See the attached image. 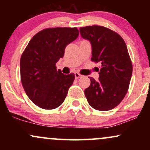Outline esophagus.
<instances>
[{"label": "esophagus", "mask_w": 150, "mask_h": 150, "mask_svg": "<svg viewBox=\"0 0 150 150\" xmlns=\"http://www.w3.org/2000/svg\"><path fill=\"white\" fill-rule=\"evenodd\" d=\"M82 75H80V73H75V78H80V77H82Z\"/></svg>", "instance_id": "obj_1"}]
</instances>
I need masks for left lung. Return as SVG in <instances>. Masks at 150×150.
I'll list each match as a JSON object with an SVG mask.
<instances>
[{"mask_svg": "<svg viewBox=\"0 0 150 150\" xmlns=\"http://www.w3.org/2000/svg\"><path fill=\"white\" fill-rule=\"evenodd\" d=\"M80 32L90 42L92 61L102 65L99 80L89 77L91 84L85 89V97L94 109H113L126 94L132 76V65L126 44L119 34L101 26L80 27Z\"/></svg>", "mask_w": 150, "mask_h": 150, "instance_id": "left-lung-1", "label": "left lung"}]
</instances>
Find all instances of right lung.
Masks as SVG:
<instances>
[{"label":"right lung","instance_id":"right-lung-1","mask_svg":"<svg viewBox=\"0 0 150 150\" xmlns=\"http://www.w3.org/2000/svg\"><path fill=\"white\" fill-rule=\"evenodd\" d=\"M79 35L76 27L49 28L38 32L29 42L20 58V77L30 100L44 109H53L64 101L75 80L64 75L56 63L64 56L68 44Z\"/></svg>","mask_w":150,"mask_h":150}]
</instances>
